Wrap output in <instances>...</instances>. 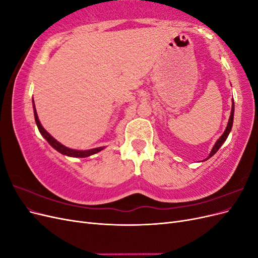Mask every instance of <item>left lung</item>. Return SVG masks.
I'll use <instances>...</instances> for the list:
<instances>
[{"mask_svg":"<svg viewBox=\"0 0 258 258\" xmlns=\"http://www.w3.org/2000/svg\"><path fill=\"white\" fill-rule=\"evenodd\" d=\"M233 114H235V103H233V100H232V105H231V112H230V116H229V120H228V123H227V127H226L224 134L220 137V139L217 140V141L215 142L212 151L210 152V155L208 156V157L205 159V160H208L209 158L212 157V156L220 150V147L223 145V143L226 141V139H227V137L229 136L230 131H231V128H232V122H233Z\"/></svg>","mask_w":258,"mask_h":258,"instance_id":"left-lung-1","label":"left lung"}]
</instances>
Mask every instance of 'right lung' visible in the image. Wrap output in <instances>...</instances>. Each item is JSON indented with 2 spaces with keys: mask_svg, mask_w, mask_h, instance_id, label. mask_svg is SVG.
<instances>
[{
  "mask_svg": "<svg viewBox=\"0 0 258 258\" xmlns=\"http://www.w3.org/2000/svg\"><path fill=\"white\" fill-rule=\"evenodd\" d=\"M33 111H34V118H35V122H36V126L38 128V131L41 132V135L44 137V139L47 141L54 150L57 152L61 153L62 155L68 156V157H75V158H85V157H89V156L93 155V154H97L99 152H101L102 150H104V146H101V147H96V148H91V150H87V151H79V150H73V148H70L64 146L63 144H61L60 142H58L56 139L53 137H51L47 131H46L43 126L40 122V119H38V116L36 113V108H35V104H34V101H33Z\"/></svg>",
  "mask_w": 258,
  "mask_h": 258,
  "instance_id": "1",
  "label": "right lung"
}]
</instances>
